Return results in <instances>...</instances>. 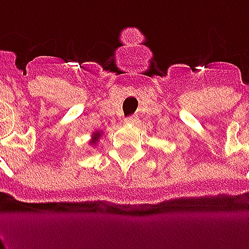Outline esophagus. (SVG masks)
<instances>
[{"label":"esophagus","instance_id":"obj_1","mask_svg":"<svg viewBox=\"0 0 249 249\" xmlns=\"http://www.w3.org/2000/svg\"><path fill=\"white\" fill-rule=\"evenodd\" d=\"M137 121H138V119H137V116H128V118H126V119H124V122H126V123H128V124H134V123H137Z\"/></svg>","mask_w":249,"mask_h":249}]
</instances>
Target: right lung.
<instances>
[{
	"label": "right lung",
	"mask_w": 249,
	"mask_h": 249,
	"mask_svg": "<svg viewBox=\"0 0 249 249\" xmlns=\"http://www.w3.org/2000/svg\"><path fill=\"white\" fill-rule=\"evenodd\" d=\"M102 135V133L100 131H96V133L92 134V139H91V144H95L96 142H98V139H99V137Z\"/></svg>",
	"instance_id": "obj_1"
}]
</instances>
